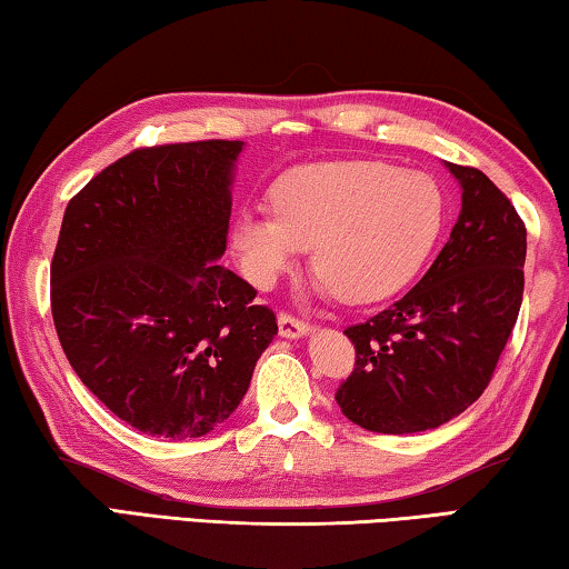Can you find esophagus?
Here are the masks:
<instances>
[{"mask_svg": "<svg viewBox=\"0 0 569 569\" xmlns=\"http://www.w3.org/2000/svg\"><path fill=\"white\" fill-rule=\"evenodd\" d=\"M277 325H279V335H282V338H290V340L292 338H305V335L310 332V325L292 318V315H279Z\"/></svg>", "mask_w": 569, "mask_h": 569, "instance_id": "1", "label": "esophagus"}]
</instances>
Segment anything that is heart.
Here are the masks:
<instances>
[{"label": "heart", "mask_w": 569, "mask_h": 569, "mask_svg": "<svg viewBox=\"0 0 569 569\" xmlns=\"http://www.w3.org/2000/svg\"><path fill=\"white\" fill-rule=\"evenodd\" d=\"M272 209H241L231 244L251 284L272 287L312 247L318 292L350 305L386 300L426 264L446 219L441 186L372 158L295 166Z\"/></svg>", "instance_id": "1"}]
</instances>
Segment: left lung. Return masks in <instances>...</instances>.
I'll list each match as a JSON object with an SVG mask.
<instances>
[{"instance_id":"1","label":"left lung","mask_w":569,"mask_h":569,"mask_svg":"<svg viewBox=\"0 0 569 569\" xmlns=\"http://www.w3.org/2000/svg\"><path fill=\"white\" fill-rule=\"evenodd\" d=\"M461 186L451 237L411 292L346 330L356 370L335 400L376 433L451 421L489 386L525 292L527 229L489 176L446 163Z\"/></svg>"}]
</instances>
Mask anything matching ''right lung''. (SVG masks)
Instances as JSON below:
<instances>
[{
  "label": "right lung",
  "mask_w": 569,
  "mask_h": 569,
  "mask_svg": "<svg viewBox=\"0 0 569 569\" xmlns=\"http://www.w3.org/2000/svg\"><path fill=\"white\" fill-rule=\"evenodd\" d=\"M244 141L138 148L64 209L52 320L72 370L120 421L199 439L237 411L277 335L221 267Z\"/></svg>",
  "instance_id": "1"
}]
</instances>
